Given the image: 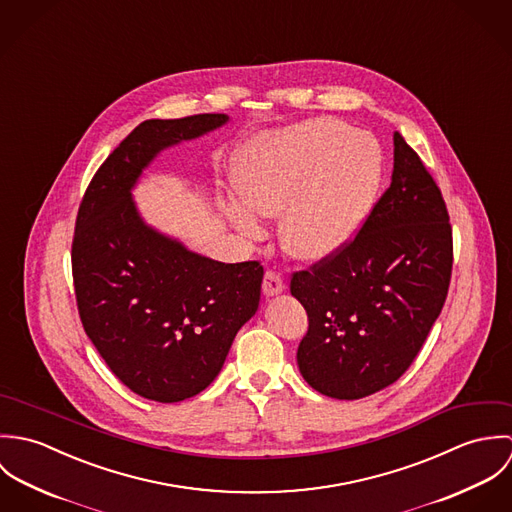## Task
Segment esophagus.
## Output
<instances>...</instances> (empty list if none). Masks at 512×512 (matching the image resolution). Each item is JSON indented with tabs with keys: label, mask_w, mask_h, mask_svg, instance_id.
<instances>
[{
	"label": "esophagus",
	"mask_w": 512,
	"mask_h": 512,
	"mask_svg": "<svg viewBox=\"0 0 512 512\" xmlns=\"http://www.w3.org/2000/svg\"><path fill=\"white\" fill-rule=\"evenodd\" d=\"M284 290H286L284 278L278 272L268 270L264 274V282H262V292H264V295L270 297V295H278V293H282Z\"/></svg>",
	"instance_id": "34e87169"
}]
</instances>
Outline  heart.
Returning a JSON list of instances; mask_svg holds the SVG:
<instances>
[{
	"label": "heart",
	"mask_w": 512,
	"mask_h": 512,
	"mask_svg": "<svg viewBox=\"0 0 512 512\" xmlns=\"http://www.w3.org/2000/svg\"><path fill=\"white\" fill-rule=\"evenodd\" d=\"M380 153L363 132L335 118H313L244 147L232 167L242 205L260 217L284 214L282 240L295 258L323 260L357 232L372 203ZM230 220L250 236L256 219L238 205Z\"/></svg>",
	"instance_id": "b5f03b06"
}]
</instances>
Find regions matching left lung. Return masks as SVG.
<instances>
[{"instance_id":"1","label":"left lung","mask_w":512,"mask_h":512,"mask_svg":"<svg viewBox=\"0 0 512 512\" xmlns=\"http://www.w3.org/2000/svg\"><path fill=\"white\" fill-rule=\"evenodd\" d=\"M453 238L438 183L394 134L392 183L333 256L293 272L307 311L297 365L317 392L357 400L414 363L445 303Z\"/></svg>"}]
</instances>
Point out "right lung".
<instances>
[{
	"label": "right lung",
	"instance_id": "obj_1",
	"mask_svg": "<svg viewBox=\"0 0 512 512\" xmlns=\"http://www.w3.org/2000/svg\"><path fill=\"white\" fill-rule=\"evenodd\" d=\"M224 114L146 120L94 173L74 224L73 282L82 327L136 394L181 402L220 372L256 313L264 268L189 252L140 219L130 189L165 147L222 126Z\"/></svg>",
	"mask_w": 512,
	"mask_h": 512
}]
</instances>
